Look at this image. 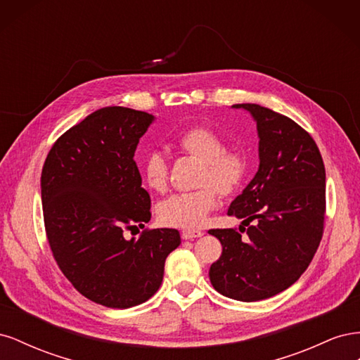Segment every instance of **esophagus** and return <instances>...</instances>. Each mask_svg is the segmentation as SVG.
Segmentation results:
<instances>
[{
  "instance_id": "esophagus-1",
  "label": "esophagus",
  "mask_w": 360,
  "mask_h": 360,
  "mask_svg": "<svg viewBox=\"0 0 360 360\" xmlns=\"http://www.w3.org/2000/svg\"><path fill=\"white\" fill-rule=\"evenodd\" d=\"M204 236V233L201 230H183L181 231V237L184 240H193V238H198Z\"/></svg>"
}]
</instances>
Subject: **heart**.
Here are the masks:
<instances>
[{"label": "heart", "mask_w": 360, "mask_h": 360, "mask_svg": "<svg viewBox=\"0 0 360 360\" xmlns=\"http://www.w3.org/2000/svg\"><path fill=\"white\" fill-rule=\"evenodd\" d=\"M174 146L181 153L200 160L197 184L201 188L171 195L159 204L158 213L167 225L198 228L217 207L219 193L228 197L242 186L248 172V158L242 150L225 148L224 138L205 126L183 130L174 138ZM141 171L150 189H167L169 165L162 151H148L141 163Z\"/></svg>", "instance_id": "1"}]
</instances>
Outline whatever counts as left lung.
Masks as SVG:
<instances>
[{
	"label": "left lung",
	"instance_id": "obj_1",
	"mask_svg": "<svg viewBox=\"0 0 360 360\" xmlns=\"http://www.w3.org/2000/svg\"><path fill=\"white\" fill-rule=\"evenodd\" d=\"M234 108L255 118L259 168L228 209L243 219L240 232L247 237L236 228L209 231L222 245L209 276L224 296L257 302L291 287L317 252L324 231L326 169L312 136L291 118L255 103Z\"/></svg>",
	"mask_w": 360,
	"mask_h": 360
}]
</instances>
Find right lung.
<instances>
[{
  "mask_svg": "<svg viewBox=\"0 0 360 360\" xmlns=\"http://www.w3.org/2000/svg\"><path fill=\"white\" fill-rule=\"evenodd\" d=\"M153 118L123 106L97 110L53 143L41 169L53 259L84 297L108 308H132L153 296L167 257L180 245L171 228L124 237L151 217L134 156Z\"/></svg>",
  "mask_w": 360,
  "mask_h": 360,
  "instance_id": "add662e5",
  "label": "right lung"
}]
</instances>
